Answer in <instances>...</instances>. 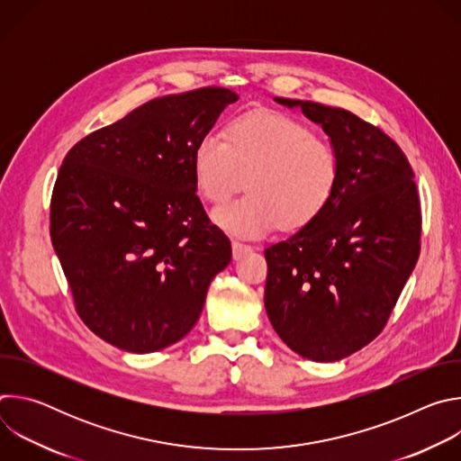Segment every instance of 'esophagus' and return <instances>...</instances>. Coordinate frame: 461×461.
I'll return each mask as SVG.
<instances>
[{"label":"esophagus","mask_w":461,"mask_h":461,"mask_svg":"<svg viewBox=\"0 0 461 461\" xmlns=\"http://www.w3.org/2000/svg\"><path fill=\"white\" fill-rule=\"evenodd\" d=\"M251 249H253V248L248 246V244H242V242H237V240L231 242V251H233V258H235V260L240 258V257H244V255L249 253Z\"/></svg>","instance_id":"1"}]
</instances>
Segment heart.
I'll list each match as a JSON object with an SVG mask.
<instances>
[{
	"label": "heart",
	"instance_id": "obj_1",
	"mask_svg": "<svg viewBox=\"0 0 461 461\" xmlns=\"http://www.w3.org/2000/svg\"><path fill=\"white\" fill-rule=\"evenodd\" d=\"M222 140L206 135L193 149L194 185L221 204L244 187L242 199L213 212V222L231 235L258 239L281 224L297 230L315 221L330 203L339 176L332 146L279 111L235 118Z\"/></svg>",
	"mask_w": 461,
	"mask_h": 461
}]
</instances>
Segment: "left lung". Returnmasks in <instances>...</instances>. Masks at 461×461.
<instances>
[{"instance_id": "8db88e82", "label": "left lung", "mask_w": 461, "mask_h": 461, "mask_svg": "<svg viewBox=\"0 0 461 461\" xmlns=\"http://www.w3.org/2000/svg\"><path fill=\"white\" fill-rule=\"evenodd\" d=\"M274 100L322 127L339 176L321 215L265 251V306L295 354L332 363L377 338L416 267L421 212L414 171L396 142L354 113Z\"/></svg>"}]
</instances>
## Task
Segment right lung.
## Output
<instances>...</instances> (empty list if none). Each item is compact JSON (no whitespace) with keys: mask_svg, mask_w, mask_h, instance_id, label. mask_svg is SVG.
Here are the masks:
<instances>
[{"mask_svg":"<svg viewBox=\"0 0 461 461\" xmlns=\"http://www.w3.org/2000/svg\"><path fill=\"white\" fill-rule=\"evenodd\" d=\"M239 96L204 87L155 98L82 139L50 199V240L77 312L100 339L162 350L199 321L231 260L196 196L193 149Z\"/></svg>","mask_w":461,"mask_h":461,"instance_id":"add662e5","label":"right lung"}]
</instances>
